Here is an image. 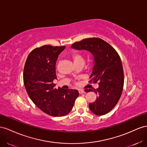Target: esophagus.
I'll list each match as a JSON object with an SVG mask.
<instances>
[{
  "label": "esophagus",
  "instance_id": "esophagus-1",
  "mask_svg": "<svg viewBox=\"0 0 147 147\" xmlns=\"http://www.w3.org/2000/svg\"><path fill=\"white\" fill-rule=\"evenodd\" d=\"M83 93H86V92L83 90H79V94H82Z\"/></svg>",
  "mask_w": 147,
  "mask_h": 147
}]
</instances>
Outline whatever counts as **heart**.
Returning <instances> with one entry per match:
<instances>
[{
    "label": "heart",
    "mask_w": 147,
    "mask_h": 147,
    "mask_svg": "<svg viewBox=\"0 0 147 147\" xmlns=\"http://www.w3.org/2000/svg\"><path fill=\"white\" fill-rule=\"evenodd\" d=\"M71 58L74 63V64L79 63H84V58L81 54L79 53H74L71 55Z\"/></svg>",
    "instance_id": "1"
}]
</instances>
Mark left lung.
<instances>
[{"label": "left lung", "mask_w": 147, "mask_h": 147, "mask_svg": "<svg viewBox=\"0 0 147 147\" xmlns=\"http://www.w3.org/2000/svg\"><path fill=\"white\" fill-rule=\"evenodd\" d=\"M71 47L87 50L94 56L95 65L89 82L98 83L99 87L94 89L97 98L89 107L95 115H106L116 106L123 90L124 72L119 54L110 44L98 37L76 42Z\"/></svg>", "instance_id": "1"}]
</instances>
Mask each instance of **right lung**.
<instances>
[{"label":"right lung","instance_id":"add662e5","mask_svg":"<svg viewBox=\"0 0 147 147\" xmlns=\"http://www.w3.org/2000/svg\"><path fill=\"white\" fill-rule=\"evenodd\" d=\"M65 46L45 45L29 53L23 71L25 89L32 102L52 116H63L72 110L79 96L77 90L55 89V65Z\"/></svg>","mask_w":147,"mask_h":147}]
</instances>
